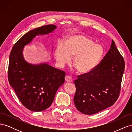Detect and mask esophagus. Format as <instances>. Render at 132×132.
<instances>
[{
    "label": "esophagus",
    "instance_id": "esophagus-1",
    "mask_svg": "<svg viewBox=\"0 0 132 132\" xmlns=\"http://www.w3.org/2000/svg\"><path fill=\"white\" fill-rule=\"evenodd\" d=\"M65 80L66 82H70L73 81V79H72V78L70 77V76L68 75V76H66V77H65Z\"/></svg>",
    "mask_w": 132,
    "mask_h": 132
}]
</instances>
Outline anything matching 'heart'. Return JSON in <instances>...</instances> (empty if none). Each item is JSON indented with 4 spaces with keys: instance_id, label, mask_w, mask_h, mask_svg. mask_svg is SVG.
<instances>
[{
    "instance_id": "obj_1",
    "label": "heart",
    "mask_w": 132,
    "mask_h": 132,
    "mask_svg": "<svg viewBox=\"0 0 132 132\" xmlns=\"http://www.w3.org/2000/svg\"><path fill=\"white\" fill-rule=\"evenodd\" d=\"M103 54V47L95 44L93 39L82 35L68 36L64 45L62 42L57 45L55 57L59 65L68 63L71 57H74L73 64L78 72L89 73L96 67Z\"/></svg>"
}]
</instances>
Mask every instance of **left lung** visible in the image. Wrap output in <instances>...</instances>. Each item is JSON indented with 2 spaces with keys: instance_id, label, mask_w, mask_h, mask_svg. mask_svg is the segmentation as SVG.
Returning <instances> with one entry per match:
<instances>
[{
  "instance_id": "left-lung-1",
  "label": "left lung",
  "mask_w": 132,
  "mask_h": 132,
  "mask_svg": "<svg viewBox=\"0 0 132 132\" xmlns=\"http://www.w3.org/2000/svg\"><path fill=\"white\" fill-rule=\"evenodd\" d=\"M125 61L112 40L110 50L95 68L75 80L76 108L93 114L113 105L121 91Z\"/></svg>"
}]
</instances>
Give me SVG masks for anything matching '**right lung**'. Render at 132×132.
Here are the masks:
<instances>
[{
  "label": "right lung",
  "instance_id": "right-lung-1",
  "mask_svg": "<svg viewBox=\"0 0 132 132\" xmlns=\"http://www.w3.org/2000/svg\"><path fill=\"white\" fill-rule=\"evenodd\" d=\"M47 25L31 30L16 42L9 56L8 80L19 100L26 109L35 112L47 109L59 86L64 82V71L46 63L32 65L23 58V46L38 35H46L56 29Z\"/></svg>",
  "mask_w": 132,
  "mask_h": 132
}]
</instances>
